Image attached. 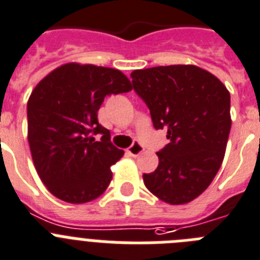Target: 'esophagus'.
Segmentation results:
<instances>
[{"label": "esophagus", "mask_w": 260, "mask_h": 260, "mask_svg": "<svg viewBox=\"0 0 260 260\" xmlns=\"http://www.w3.org/2000/svg\"><path fill=\"white\" fill-rule=\"evenodd\" d=\"M127 152L128 154L132 155V157H137V155H140L144 152V146L141 145L139 141H133L132 145L127 149Z\"/></svg>", "instance_id": "obj_1"}]
</instances>
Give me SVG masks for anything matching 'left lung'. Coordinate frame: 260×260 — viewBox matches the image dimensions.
<instances>
[{"label": "left lung", "mask_w": 260, "mask_h": 260, "mask_svg": "<svg viewBox=\"0 0 260 260\" xmlns=\"http://www.w3.org/2000/svg\"><path fill=\"white\" fill-rule=\"evenodd\" d=\"M131 78L154 128L168 131L170 140L144 183L162 202L186 204L208 188L222 164L232 127L229 91L195 65L149 68Z\"/></svg>", "instance_id": "8db88e82"}]
</instances>
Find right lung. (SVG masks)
Listing matches in <instances>:
<instances>
[{"instance_id":"obj_1","label":"right lung","mask_w":260,"mask_h":260,"mask_svg":"<svg viewBox=\"0 0 260 260\" xmlns=\"http://www.w3.org/2000/svg\"><path fill=\"white\" fill-rule=\"evenodd\" d=\"M132 89L120 71L65 64L43 78L27 103L34 165L49 192L72 204L91 202L112 179L111 165L124 152L98 123L108 95Z\"/></svg>"}]
</instances>
